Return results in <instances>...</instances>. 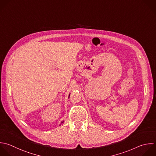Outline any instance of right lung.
Wrapping results in <instances>:
<instances>
[{"instance_id":"right-lung-1","label":"right lung","mask_w":156,"mask_h":156,"mask_svg":"<svg viewBox=\"0 0 156 156\" xmlns=\"http://www.w3.org/2000/svg\"><path fill=\"white\" fill-rule=\"evenodd\" d=\"M69 95H70V94H69Z\"/></svg>"}]
</instances>
